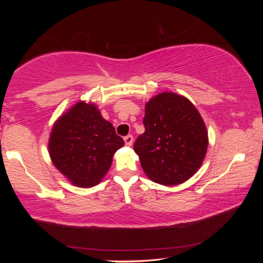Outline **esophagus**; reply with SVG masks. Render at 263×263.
Masks as SVG:
<instances>
[{"mask_svg":"<svg viewBox=\"0 0 263 263\" xmlns=\"http://www.w3.org/2000/svg\"><path fill=\"white\" fill-rule=\"evenodd\" d=\"M124 141H125V145L126 146H131L132 142H133V137L131 135L124 137Z\"/></svg>","mask_w":263,"mask_h":263,"instance_id":"obj_1","label":"esophagus"}]
</instances>
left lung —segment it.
<instances>
[{
  "label": "left lung",
  "mask_w": 263,
  "mask_h": 263,
  "mask_svg": "<svg viewBox=\"0 0 263 263\" xmlns=\"http://www.w3.org/2000/svg\"><path fill=\"white\" fill-rule=\"evenodd\" d=\"M145 132L133 145L151 180L175 185L190 179L205 157L208 132L201 115L185 97L161 92L145 109Z\"/></svg>",
  "instance_id": "left-lung-1"
}]
</instances>
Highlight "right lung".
<instances>
[{
    "label": "right lung",
    "mask_w": 263,
    "mask_h": 263,
    "mask_svg": "<svg viewBox=\"0 0 263 263\" xmlns=\"http://www.w3.org/2000/svg\"><path fill=\"white\" fill-rule=\"evenodd\" d=\"M123 145L94 104L79 102L54 124L48 151L53 164L73 184L88 188L100 183Z\"/></svg>",
    "instance_id": "1"
}]
</instances>
